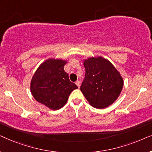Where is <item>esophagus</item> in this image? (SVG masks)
Here are the masks:
<instances>
[{
    "label": "esophagus",
    "instance_id": "1",
    "mask_svg": "<svg viewBox=\"0 0 152 152\" xmlns=\"http://www.w3.org/2000/svg\"><path fill=\"white\" fill-rule=\"evenodd\" d=\"M75 84L77 85V86H78V88H80V82L79 80H77V81H76L75 82Z\"/></svg>",
    "mask_w": 152,
    "mask_h": 152
}]
</instances>
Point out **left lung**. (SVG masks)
<instances>
[{"label":"left lung","mask_w":152,"mask_h":152,"mask_svg":"<svg viewBox=\"0 0 152 152\" xmlns=\"http://www.w3.org/2000/svg\"><path fill=\"white\" fill-rule=\"evenodd\" d=\"M85 78L80 90L87 101L96 109L112 104L121 93L124 82L121 75L109 60L102 57L84 60Z\"/></svg>","instance_id":"1"}]
</instances>
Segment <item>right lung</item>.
Listing matches in <instances>:
<instances>
[{
    "mask_svg": "<svg viewBox=\"0 0 152 152\" xmlns=\"http://www.w3.org/2000/svg\"><path fill=\"white\" fill-rule=\"evenodd\" d=\"M66 63V60L60 59H47L39 66L31 80L30 90L34 98L50 109L63 107L72 91L78 88L64 71Z\"/></svg>",
    "mask_w": 152,
    "mask_h": 152,
    "instance_id": "obj_1",
    "label": "right lung"
}]
</instances>
